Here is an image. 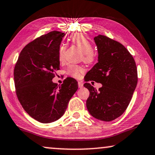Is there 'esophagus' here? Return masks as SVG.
<instances>
[{
    "label": "esophagus",
    "instance_id": "esophagus-1",
    "mask_svg": "<svg viewBox=\"0 0 155 155\" xmlns=\"http://www.w3.org/2000/svg\"><path fill=\"white\" fill-rule=\"evenodd\" d=\"M78 86H79V88H82V87H83V86H84L83 82H82L81 81H78Z\"/></svg>",
    "mask_w": 155,
    "mask_h": 155
}]
</instances>
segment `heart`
I'll return each instance as SVG.
<instances>
[{
	"mask_svg": "<svg viewBox=\"0 0 155 155\" xmlns=\"http://www.w3.org/2000/svg\"><path fill=\"white\" fill-rule=\"evenodd\" d=\"M70 40L74 46L81 50V59L86 64H92L96 59V54L93 49L92 43L90 40L82 33H75L72 35L70 38ZM65 45H61L58 50V59L59 61H63L64 58ZM84 71V69L81 67L75 64L70 65L67 69V74L71 77H80L81 73Z\"/></svg>",
	"mask_w": 155,
	"mask_h": 155,
	"instance_id": "obj_1",
	"label": "heart"
}]
</instances>
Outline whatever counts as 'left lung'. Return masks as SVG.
Masks as SVG:
<instances>
[{
	"instance_id": "8db88e82",
	"label": "left lung",
	"mask_w": 155,
	"mask_h": 155,
	"mask_svg": "<svg viewBox=\"0 0 155 155\" xmlns=\"http://www.w3.org/2000/svg\"><path fill=\"white\" fill-rule=\"evenodd\" d=\"M94 40L98 61L84 77V86L90 92L86 107L95 118L108 122L127 109L137 84V70L135 59L122 44L101 35ZM90 81L101 83L102 87L96 90Z\"/></svg>"
}]
</instances>
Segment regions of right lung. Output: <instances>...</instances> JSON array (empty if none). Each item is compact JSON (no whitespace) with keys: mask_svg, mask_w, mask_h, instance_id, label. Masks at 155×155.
I'll use <instances>...</instances> for the list:
<instances>
[{"mask_svg":"<svg viewBox=\"0 0 155 155\" xmlns=\"http://www.w3.org/2000/svg\"><path fill=\"white\" fill-rule=\"evenodd\" d=\"M64 33L52 31L28 43L14 68L15 92L24 110L42 123L54 122L64 115L78 89L73 78L53 83L59 70L58 50Z\"/></svg>","mask_w":155,"mask_h":155,"instance_id":"add662e5","label":"right lung"}]
</instances>
